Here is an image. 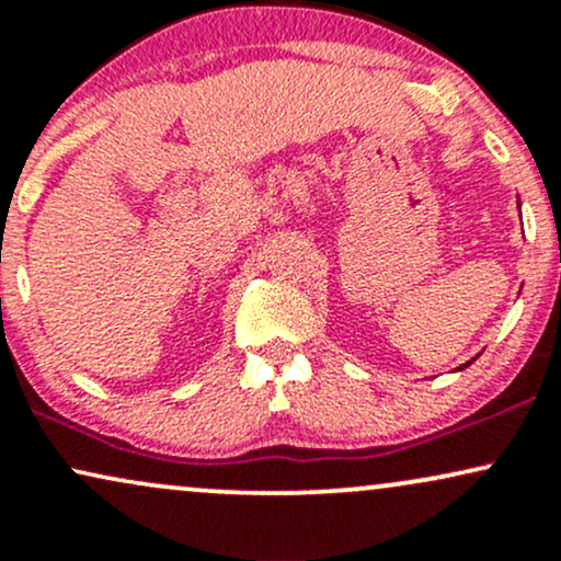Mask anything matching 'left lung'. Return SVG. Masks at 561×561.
Segmentation results:
<instances>
[{"label":"left lung","mask_w":561,"mask_h":561,"mask_svg":"<svg viewBox=\"0 0 561 561\" xmlns=\"http://www.w3.org/2000/svg\"><path fill=\"white\" fill-rule=\"evenodd\" d=\"M472 362H474V358H472ZM472 362H467L465 366H469V364H472ZM465 366H459V369H465Z\"/></svg>","instance_id":"left-lung-1"}]
</instances>
